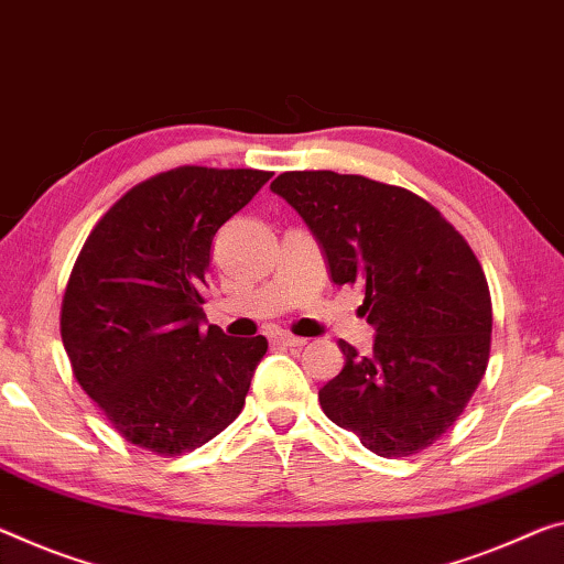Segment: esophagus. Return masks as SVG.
Here are the masks:
<instances>
[{"label": "esophagus", "mask_w": 564, "mask_h": 564, "mask_svg": "<svg viewBox=\"0 0 564 564\" xmlns=\"http://www.w3.org/2000/svg\"><path fill=\"white\" fill-rule=\"evenodd\" d=\"M274 340H276V343H282V345H288V348H302V345L307 343L305 337H297V335H292V333H284V330L274 333Z\"/></svg>", "instance_id": "1"}]
</instances>
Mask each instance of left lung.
<instances>
[{"label": "left lung", "instance_id": "obj_1", "mask_svg": "<svg viewBox=\"0 0 564 564\" xmlns=\"http://www.w3.org/2000/svg\"><path fill=\"white\" fill-rule=\"evenodd\" d=\"M325 249L335 284L362 292L372 355L340 343L323 391L327 419L372 454L411 456L454 426L491 350V294L479 259L436 206L355 173L288 171L272 181Z\"/></svg>", "mask_w": 564, "mask_h": 564}]
</instances>
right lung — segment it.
Wrapping results in <instances>:
<instances>
[{"mask_svg":"<svg viewBox=\"0 0 564 564\" xmlns=\"http://www.w3.org/2000/svg\"><path fill=\"white\" fill-rule=\"evenodd\" d=\"M270 178L257 169L155 173L85 239L59 335L75 380L131 444L181 456L245 409L267 337L204 330L202 305L214 234Z\"/></svg>","mask_w":564,"mask_h":564,"instance_id":"1","label":"right lung"}]
</instances>
